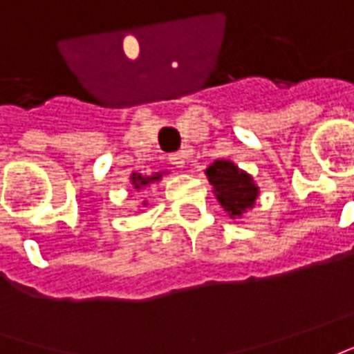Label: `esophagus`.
Segmentation results:
<instances>
[{
	"label": "esophagus",
	"mask_w": 354,
	"mask_h": 354,
	"mask_svg": "<svg viewBox=\"0 0 354 354\" xmlns=\"http://www.w3.org/2000/svg\"><path fill=\"white\" fill-rule=\"evenodd\" d=\"M168 162L174 165L176 168H182L184 167V162H186V157H184V153H172V155L168 157Z\"/></svg>",
	"instance_id": "obj_1"
}]
</instances>
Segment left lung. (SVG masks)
I'll use <instances>...</instances> for the list:
<instances>
[{
    "instance_id": "8db88e82",
    "label": "left lung",
    "mask_w": 354,
    "mask_h": 354,
    "mask_svg": "<svg viewBox=\"0 0 354 354\" xmlns=\"http://www.w3.org/2000/svg\"><path fill=\"white\" fill-rule=\"evenodd\" d=\"M205 174L228 217H242L248 209L254 207L259 187L254 184V178L240 170L232 160H215Z\"/></svg>"
}]
</instances>
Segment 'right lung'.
<instances>
[{"mask_svg": "<svg viewBox=\"0 0 354 354\" xmlns=\"http://www.w3.org/2000/svg\"><path fill=\"white\" fill-rule=\"evenodd\" d=\"M162 174H165V172H157V174H153V176H141V174H131V184H133V187H136V189H143V187L151 186V184L158 182V180L162 178ZM143 205H147V203H143Z\"/></svg>", "mask_w": 354, "mask_h": 354, "instance_id": "obj_1", "label": "right lung"}]
</instances>
